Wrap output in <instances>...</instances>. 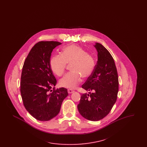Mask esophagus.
Wrapping results in <instances>:
<instances>
[{
    "label": "esophagus",
    "mask_w": 147,
    "mask_h": 147,
    "mask_svg": "<svg viewBox=\"0 0 147 147\" xmlns=\"http://www.w3.org/2000/svg\"><path fill=\"white\" fill-rule=\"evenodd\" d=\"M68 93H69V94H71V93L74 92V91L73 90H71V89H68Z\"/></svg>",
    "instance_id": "esophagus-1"
}]
</instances>
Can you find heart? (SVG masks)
I'll list each match as a JSON object with an SVG mask.
<instances>
[{"label":"heart","mask_w":147,"mask_h":147,"mask_svg":"<svg viewBox=\"0 0 147 147\" xmlns=\"http://www.w3.org/2000/svg\"><path fill=\"white\" fill-rule=\"evenodd\" d=\"M67 64H71L72 71L65 74L59 81L61 87L74 89L82 82L83 77H90L96 67V61L92 56L77 45H70L62 49L61 55L52 56L49 61L50 68L57 76L64 73Z\"/></svg>","instance_id":"obj_1"}]
</instances>
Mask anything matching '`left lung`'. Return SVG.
<instances>
[{
  "label": "left lung",
  "instance_id": "left-lung-1",
  "mask_svg": "<svg viewBox=\"0 0 147 147\" xmlns=\"http://www.w3.org/2000/svg\"><path fill=\"white\" fill-rule=\"evenodd\" d=\"M98 51L95 70L82 88L89 94H82L78 109L80 115L90 121L104 119L116 102L119 91V77L114 59L101 44L94 46Z\"/></svg>",
  "mask_w": 147,
  "mask_h": 147
}]
</instances>
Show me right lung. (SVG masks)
Here are the masks:
<instances>
[{
    "instance_id": "right-lung-1",
    "label": "right lung",
    "mask_w": 147,
    "mask_h": 147,
    "mask_svg": "<svg viewBox=\"0 0 147 147\" xmlns=\"http://www.w3.org/2000/svg\"><path fill=\"white\" fill-rule=\"evenodd\" d=\"M62 44L57 41H40L27 56L22 67L20 92L23 104L34 118L47 121L59 113L63 100L68 95L64 88L55 89L57 83L49 65L51 53Z\"/></svg>"
}]
</instances>
